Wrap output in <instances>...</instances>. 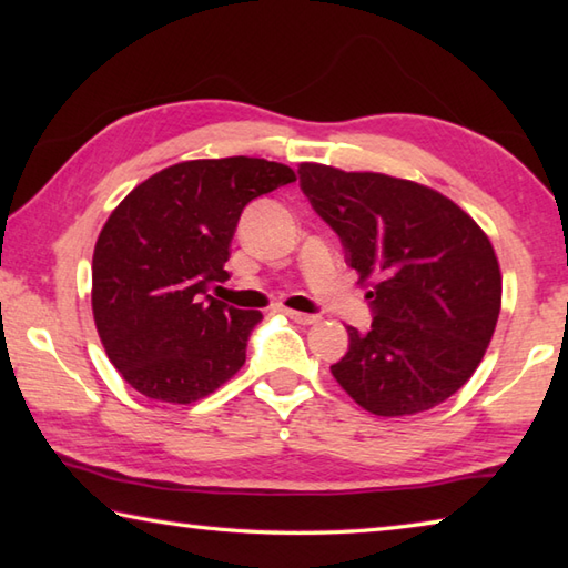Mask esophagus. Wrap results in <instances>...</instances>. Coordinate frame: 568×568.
Returning <instances> with one entry per match:
<instances>
[{
	"label": "esophagus",
	"instance_id": "34e87169",
	"mask_svg": "<svg viewBox=\"0 0 568 568\" xmlns=\"http://www.w3.org/2000/svg\"><path fill=\"white\" fill-rule=\"evenodd\" d=\"M285 315H287V318H291V321H295V323H301V325H313V323H318L321 318H318V315H311V313H301V311H287V307H285V311H283Z\"/></svg>",
	"mask_w": 568,
	"mask_h": 568
}]
</instances>
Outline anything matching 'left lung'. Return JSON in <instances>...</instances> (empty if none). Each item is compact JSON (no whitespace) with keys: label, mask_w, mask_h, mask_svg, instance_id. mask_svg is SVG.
<instances>
[{"label":"left lung","mask_w":568,"mask_h":568,"mask_svg":"<svg viewBox=\"0 0 568 568\" xmlns=\"http://www.w3.org/2000/svg\"><path fill=\"white\" fill-rule=\"evenodd\" d=\"M301 187L368 285V333L348 328L333 378L376 416H413L474 376L501 313V267L454 200L383 172L301 162Z\"/></svg>","instance_id":"obj_1"}]
</instances>
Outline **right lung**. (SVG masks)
<instances>
[{
  "mask_svg": "<svg viewBox=\"0 0 568 568\" xmlns=\"http://www.w3.org/2000/svg\"><path fill=\"white\" fill-rule=\"evenodd\" d=\"M293 180L291 168L261 158L185 160L112 210L92 255V315L104 353L134 390L187 406L243 368L263 315L207 287L227 277L243 207Z\"/></svg>",
  "mask_w": 568,
  "mask_h": 568,
  "instance_id": "1",
  "label": "right lung"
}]
</instances>
